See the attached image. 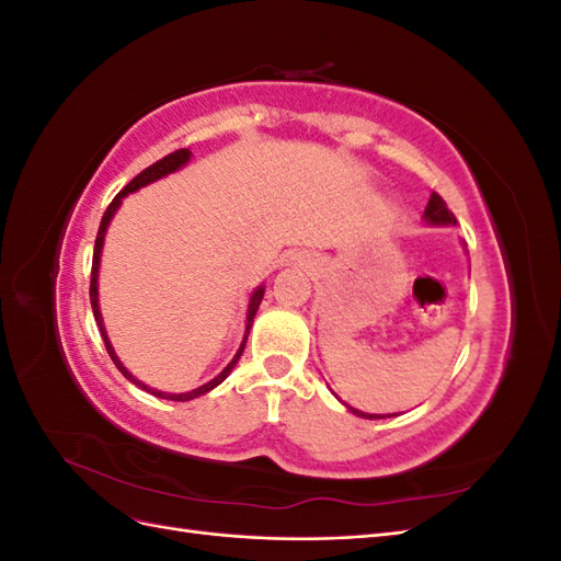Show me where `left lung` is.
Segmentation results:
<instances>
[{
    "mask_svg": "<svg viewBox=\"0 0 561 561\" xmlns=\"http://www.w3.org/2000/svg\"><path fill=\"white\" fill-rule=\"evenodd\" d=\"M423 219H426V222H431V225H456L454 213L447 208L445 198L439 196V194H433V196H431L426 210H423ZM346 407H348V404H346ZM348 410H351L355 416H363V419H386V416H396V414H386V416H383V414H365V412L353 410V407H348Z\"/></svg>",
    "mask_w": 561,
    "mask_h": 561,
    "instance_id": "left-lung-1",
    "label": "left lung"
}]
</instances>
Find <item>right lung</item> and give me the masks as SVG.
<instances>
[{"instance_id": "obj_1", "label": "right lung", "mask_w": 561, "mask_h": 561, "mask_svg": "<svg viewBox=\"0 0 561 561\" xmlns=\"http://www.w3.org/2000/svg\"><path fill=\"white\" fill-rule=\"evenodd\" d=\"M190 157H192V151L190 149H175L173 154H168V157H163V159H159L157 163H151L149 168H145V171L140 173V175H135L122 192H118L114 198H112V203L107 206V210H105V215H103V219H100V229H98V236H95V250H93V266H91V307H93V316H95V322H98V328H100V334H103V342H105V348H107V353H110V358H112V363L118 367V371H122V375L128 379V381H133L135 386H140L142 390H147V393H151V396H157V398H163V400H175V402H186V400H194V398H198V396H203V393H208V390H213L215 386H219L222 383L227 377H229V371L233 369V365L239 363V358H241V353H243V348H245V342H248V334H250V328H252V320H254V313H257V309H260V304H262V297H264V287H257V290L252 293V297H250V307H248V322H245V336H243V344H241V348H239V353L233 355V360L222 369V375H217L213 381H208V383H203V386H198V388H194V390H190V393H161V390H154V388H149V386H145L142 381H138L135 379L130 371L122 365V360L116 358V353H114V348H112V344H110V339H107V332H105V325H103V316H100V309H98V266H100V252H103V241H105V231H107V225H110V219H112V215L116 213V208L122 206V198L126 196V194H130V192H135V190H140V186H145V184H149V182H154V180H159V178H163V175H168V173H175L178 168H182L186 161H190Z\"/></svg>"}]
</instances>
